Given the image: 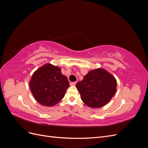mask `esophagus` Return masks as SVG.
Here are the masks:
<instances>
[{
	"label": "esophagus",
	"instance_id": "esophagus-1",
	"mask_svg": "<svg viewBox=\"0 0 148 148\" xmlns=\"http://www.w3.org/2000/svg\"><path fill=\"white\" fill-rule=\"evenodd\" d=\"M77 84V82H71L70 83V86H75V85Z\"/></svg>",
	"mask_w": 148,
	"mask_h": 148
}]
</instances>
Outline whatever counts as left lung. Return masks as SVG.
Returning <instances> with one entry per match:
<instances>
[{"label": "left lung", "mask_w": 148, "mask_h": 148, "mask_svg": "<svg viewBox=\"0 0 148 148\" xmlns=\"http://www.w3.org/2000/svg\"><path fill=\"white\" fill-rule=\"evenodd\" d=\"M81 99L91 108H100L107 104L117 91V81L102 69L89 71L76 84Z\"/></svg>", "instance_id": "8db88e82"}]
</instances>
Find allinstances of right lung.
I'll return each instance as SVG.
<instances>
[{
  "instance_id": "add662e5",
  "label": "right lung",
  "mask_w": 148,
  "mask_h": 148,
  "mask_svg": "<svg viewBox=\"0 0 148 148\" xmlns=\"http://www.w3.org/2000/svg\"><path fill=\"white\" fill-rule=\"evenodd\" d=\"M70 86L68 79L61 73V69L47 64L34 71L29 88L34 99L40 104L51 107L63 99Z\"/></svg>"
}]
</instances>
